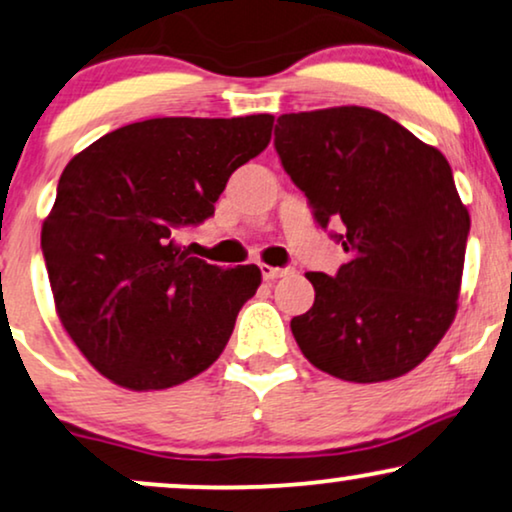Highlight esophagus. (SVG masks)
<instances>
[{
    "mask_svg": "<svg viewBox=\"0 0 512 512\" xmlns=\"http://www.w3.org/2000/svg\"><path fill=\"white\" fill-rule=\"evenodd\" d=\"M261 272H263V280H280V277L284 275H291L294 272V268H272V265H261Z\"/></svg>",
    "mask_w": 512,
    "mask_h": 512,
    "instance_id": "1",
    "label": "esophagus"
}]
</instances>
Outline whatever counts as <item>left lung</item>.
I'll return each mask as SVG.
<instances>
[{
  "mask_svg": "<svg viewBox=\"0 0 512 512\" xmlns=\"http://www.w3.org/2000/svg\"><path fill=\"white\" fill-rule=\"evenodd\" d=\"M275 150L315 221L341 228L348 261L308 272L315 303L291 320L310 364L353 383L404 376L459 308L470 216L449 162L383 112L341 108L277 119Z\"/></svg>",
  "mask_w": 512,
  "mask_h": 512,
  "instance_id": "left-lung-1",
  "label": "left lung"
}]
</instances>
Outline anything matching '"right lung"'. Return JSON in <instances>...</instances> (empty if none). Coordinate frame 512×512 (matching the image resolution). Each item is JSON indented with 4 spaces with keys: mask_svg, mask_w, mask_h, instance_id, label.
Wrapping results in <instances>:
<instances>
[{
    "mask_svg": "<svg viewBox=\"0 0 512 512\" xmlns=\"http://www.w3.org/2000/svg\"><path fill=\"white\" fill-rule=\"evenodd\" d=\"M272 115L159 117L110 131L63 169L42 251L68 336L117 386L164 390L223 353L256 265L218 268L176 244L214 216L232 171L268 148Z\"/></svg>",
    "mask_w": 512,
    "mask_h": 512,
    "instance_id": "add662e5",
    "label": "right lung"
}]
</instances>
